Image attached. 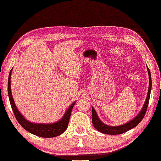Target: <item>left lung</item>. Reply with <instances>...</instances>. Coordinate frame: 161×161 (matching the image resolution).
<instances>
[{
	"label": "left lung",
	"instance_id": "8db88e82",
	"mask_svg": "<svg viewBox=\"0 0 161 161\" xmlns=\"http://www.w3.org/2000/svg\"><path fill=\"white\" fill-rule=\"evenodd\" d=\"M147 71L148 74V80H149V84H148V90L147 93V96L146 100H145V102L142 107V108L141 111H139V113L132 120H130L129 122L126 123L123 125H118V126H111L106 125L104 123H102L101 120L99 119L97 114L95 108L92 107V124L93 126L95 127L97 130H98L99 132L104 133V134H107V135H119V134H123V133L125 132L128 130L132 129L133 128L137 126L138 124L141 122L142 120L143 119L145 114H146L147 109L148 105V102H149V98H150V94H151V72L149 69L148 68L147 66Z\"/></svg>",
	"mask_w": 161,
	"mask_h": 161
}]
</instances>
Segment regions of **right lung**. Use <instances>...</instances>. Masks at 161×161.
I'll return each instance as SVG.
<instances>
[{"label":"right lung","mask_w":161,"mask_h":161,"mask_svg":"<svg viewBox=\"0 0 161 161\" xmlns=\"http://www.w3.org/2000/svg\"><path fill=\"white\" fill-rule=\"evenodd\" d=\"M13 69H11L9 74L8 77V97L9 100H10L11 107L13 108V111L14 112V114L17 120L18 121L22 128L26 130V131L29 132L33 135H35L38 137H46V138H50V137H54L60 135L67 129L68 124L69 122V119H70L71 114L72 111L73 107L75 105L76 102H74L72 103L70 107H69L67 110L64 114V116L59 120L57 121L55 123H32L31 121L26 120V118L24 117L23 115L20 113L18 110L15 103L14 102V99L13 97V95H12L11 92V74Z\"/></svg>","instance_id":"add662e5"}]
</instances>
